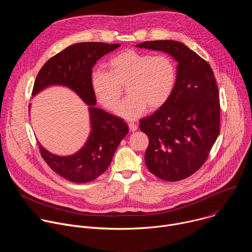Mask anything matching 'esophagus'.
<instances>
[{
	"label": "esophagus",
	"instance_id": "esophagus-1",
	"mask_svg": "<svg viewBox=\"0 0 252 252\" xmlns=\"http://www.w3.org/2000/svg\"><path fill=\"white\" fill-rule=\"evenodd\" d=\"M127 126H128V128H129V130L130 131H135L136 129H137V126L134 124V123H128L127 124Z\"/></svg>",
	"mask_w": 252,
	"mask_h": 252
}]
</instances>
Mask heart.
Instances as JSON below:
<instances>
[{
	"mask_svg": "<svg viewBox=\"0 0 252 252\" xmlns=\"http://www.w3.org/2000/svg\"><path fill=\"white\" fill-rule=\"evenodd\" d=\"M107 70L94 69L91 75L93 94L104 109L115 111L122 87L128 97L117 110L123 119L132 120L148 109L157 111L170 98L176 85L175 63L165 55L152 56L126 50L106 63Z\"/></svg>",
	"mask_w": 252,
	"mask_h": 252,
	"instance_id": "1",
	"label": "heart"
}]
</instances>
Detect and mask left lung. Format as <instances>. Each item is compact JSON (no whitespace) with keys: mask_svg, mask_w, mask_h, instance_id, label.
I'll list each match as a JSON object with an SVG mask.
<instances>
[{"mask_svg":"<svg viewBox=\"0 0 252 252\" xmlns=\"http://www.w3.org/2000/svg\"><path fill=\"white\" fill-rule=\"evenodd\" d=\"M177 62L175 89L168 101L139 121L149 137L145 160L149 170L166 182L185 179L207 159L220 133V94L206 61L176 41L140 43Z\"/></svg>","mask_w":252,"mask_h":252,"instance_id":"left-lung-1","label":"left lung"}]
</instances>
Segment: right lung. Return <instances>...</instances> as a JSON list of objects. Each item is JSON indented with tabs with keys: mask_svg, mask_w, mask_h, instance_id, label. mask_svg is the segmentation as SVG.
Here are the masks:
<instances>
[{
	"mask_svg": "<svg viewBox=\"0 0 252 252\" xmlns=\"http://www.w3.org/2000/svg\"><path fill=\"white\" fill-rule=\"evenodd\" d=\"M119 47L120 44L96 42L71 45L51 58L35 78L32 96L48 87L63 86L73 90L90 106V135L78 153L66 157L57 156L39 142L41 156L49 166L71 183L93 182L102 174L128 132L124 120L94 106L96 100L91 86L92 68L96 61Z\"/></svg>",
	"mask_w": 252,
	"mask_h": 252,
	"instance_id": "1",
	"label": "right lung"
}]
</instances>
